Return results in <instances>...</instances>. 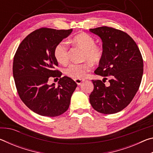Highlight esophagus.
Here are the masks:
<instances>
[{
  "instance_id": "1",
  "label": "esophagus",
  "mask_w": 153,
  "mask_h": 153,
  "mask_svg": "<svg viewBox=\"0 0 153 153\" xmlns=\"http://www.w3.org/2000/svg\"><path fill=\"white\" fill-rule=\"evenodd\" d=\"M84 81V79H75V82H76V84L77 85H80Z\"/></svg>"
}]
</instances>
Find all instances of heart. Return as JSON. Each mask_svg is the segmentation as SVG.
<instances>
[{"label": "heart", "instance_id": "b5f03b06", "mask_svg": "<svg viewBox=\"0 0 153 153\" xmlns=\"http://www.w3.org/2000/svg\"><path fill=\"white\" fill-rule=\"evenodd\" d=\"M73 42L84 49L83 59L93 64L99 63L104 56L102 46L96 45L94 38L86 33H81L75 36ZM54 55L59 63L65 64L69 61V46L67 43L61 41L54 49ZM91 66L88 62L82 63H73L65 68V74L74 79H82L90 71Z\"/></svg>", "mask_w": 153, "mask_h": 153}]
</instances>
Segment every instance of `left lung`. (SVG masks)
Segmentation results:
<instances>
[{
  "mask_svg": "<svg viewBox=\"0 0 153 153\" xmlns=\"http://www.w3.org/2000/svg\"><path fill=\"white\" fill-rule=\"evenodd\" d=\"M90 31L102 41L104 56L94 73L104 77L92 79L94 90L90 102L94 110L103 114L120 112L136 95L143 74V59L131 37L123 31L102 26ZM110 77L107 85L104 84Z\"/></svg>",
  "mask_w": 153,
  "mask_h": 153,
  "instance_id": "left-lung-1",
  "label": "left lung"
}]
</instances>
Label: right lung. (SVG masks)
Returning a JSON list of instances; mask_svg holds the SVG:
<instances>
[{
    "label": "right lung",
    "instance_id": "obj_1",
    "mask_svg": "<svg viewBox=\"0 0 153 153\" xmlns=\"http://www.w3.org/2000/svg\"><path fill=\"white\" fill-rule=\"evenodd\" d=\"M70 30L42 27L25 37L15 53L13 74L21 100L33 112L56 117L68 109L77 84L56 69L58 62L54 49L67 38ZM51 77H60L58 86L49 85Z\"/></svg>",
    "mask_w": 153,
    "mask_h": 153
}]
</instances>
